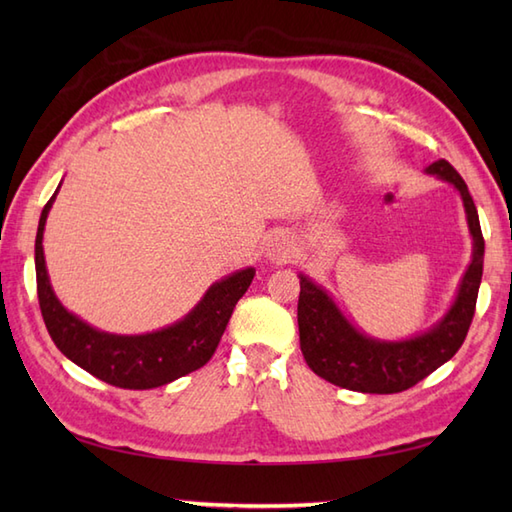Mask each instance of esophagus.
Instances as JSON below:
<instances>
[{"instance_id": "34e87169", "label": "esophagus", "mask_w": 512, "mask_h": 512, "mask_svg": "<svg viewBox=\"0 0 512 512\" xmlns=\"http://www.w3.org/2000/svg\"><path fill=\"white\" fill-rule=\"evenodd\" d=\"M295 255V244H292L290 235L275 233L266 244V257L273 259L277 264H286L288 259Z\"/></svg>"}]
</instances>
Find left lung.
I'll return each instance as SVG.
<instances>
[{
	"instance_id": "obj_1",
	"label": "left lung",
	"mask_w": 512,
	"mask_h": 512,
	"mask_svg": "<svg viewBox=\"0 0 512 512\" xmlns=\"http://www.w3.org/2000/svg\"><path fill=\"white\" fill-rule=\"evenodd\" d=\"M427 173L451 182L460 191L466 222L473 237V259L462 277L453 306L444 317L413 339L380 341L358 332L343 317L332 297L306 275H299V343L314 374L328 383L363 394H398L436 372L460 350L471 328L484 268V237L469 187L447 160L427 167Z\"/></svg>"
}]
</instances>
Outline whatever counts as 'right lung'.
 <instances>
[{"label":"right lung","mask_w":512,"mask_h":512,"mask_svg":"<svg viewBox=\"0 0 512 512\" xmlns=\"http://www.w3.org/2000/svg\"><path fill=\"white\" fill-rule=\"evenodd\" d=\"M57 191L43 206L35 239L39 308L54 345L85 372L123 389L162 387L209 363L235 303L255 277V268L215 281L198 306L169 328L136 336L101 332L65 310L50 286L41 242Z\"/></svg>","instance_id":"1"}]
</instances>
